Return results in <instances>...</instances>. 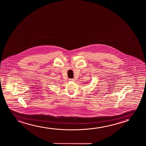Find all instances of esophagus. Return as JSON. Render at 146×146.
Here are the masks:
<instances>
[{
	"label": "esophagus",
	"mask_w": 146,
	"mask_h": 146,
	"mask_svg": "<svg viewBox=\"0 0 146 146\" xmlns=\"http://www.w3.org/2000/svg\"><path fill=\"white\" fill-rule=\"evenodd\" d=\"M69 80H70V81H75L74 79H70Z\"/></svg>",
	"instance_id": "34e87169"
}]
</instances>
